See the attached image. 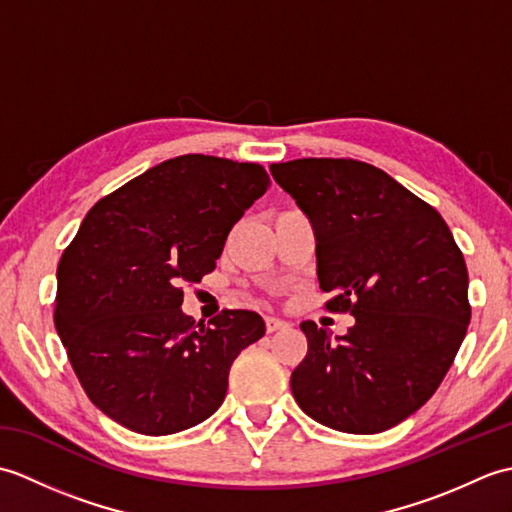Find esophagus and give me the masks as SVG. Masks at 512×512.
Masks as SVG:
<instances>
[{
	"label": "esophagus",
	"mask_w": 512,
	"mask_h": 512,
	"mask_svg": "<svg viewBox=\"0 0 512 512\" xmlns=\"http://www.w3.org/2000/svg\"><path fill=\"white\" fill-rule=\"evenodd\" d=\"M288 328V323L284 319H277V317H266V330L268 332H277V330H284Z\"/></svg>",
	"instance_id": "34e87169"
}]
</instances>
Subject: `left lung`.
<instances>
[{"mask_svg": "<svg viewBox=\"0 0 512 512\" xmlns=\"http://www.w3.org/2000/svg\"><path fill=\"white\" fill-rule=\"evenodd\" d=\"M270 173L314 226L325 308L356 319L334 341L301 323L292 396L336 431L396 427L440 387L469 328L462 250L433 206L367 162L299 158Z\"/></svg>", "mask_w": 512, "mask_h": 512, "instance_id": "obj_1", "label": "left lung"}]
</instances>
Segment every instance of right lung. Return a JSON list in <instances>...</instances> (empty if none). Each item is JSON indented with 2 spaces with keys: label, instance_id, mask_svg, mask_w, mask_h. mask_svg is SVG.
<instances>
[{
  "label": "right lung",
  "instance_id": "1",
  "mask_svg": "<svg viewBox=\"0 0 512 512\" xmlns=\"http://www.w3.org/2000/svg\"><path fill=\"white\" fill-rule=\"evenodd\" d=\"M262 165L187 154L160 162L85 215L57 268L54 325L85 394L143 436H169L217 411L237 354L266 332L250 310L204 325L184 284L215 268L239 217L262 198Z\"/></svg>",
  "mask_w": 512,
  "mask_h": 512
}]
</instances>
